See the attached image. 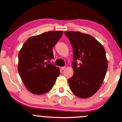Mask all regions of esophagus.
I'll return each instance as SVG.
<instances>
[{"instance_id":"esophagus-1","label":"esophagus","mask_w":122,"mask_h":122,"mask_svg":"<svg viewBox=\"0 0 122 122\" xmlns=\"http://www.w3.org/2000/svg\"><path fill=\"white\" fill-rule=\"evenodd\" d=\"M65 68H66V67H65V66H63V67H61V69L62 70H64Z\"/></svg>"}]
</instances>
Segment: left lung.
<instances>
[{
	"label": "left lung",
	"instance_id": "8db88e82",
	"mask_svg": "<svg viewBox=\"0 0 122 122\" xmlns=\"http://www.w3.org/2000/svg\"><path fill=\"white\" fill-rule=\"evenodd\" d=\"M73 52L72 63L74 73L68 79L71 90L76 96L86 99L100 88L108 67L106 52L102 45L89 34L65 31ZM79 60V64L77 61Z\"/></svg>",
	"mask_w": 122,
	"mask_h": 122
}]
</instances>
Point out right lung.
I'll use <instances>...</instances> for the list:
<instances>
[{
	"label": "right lung",
	"instance_id": "obj_1",
	"mask_svg": "<svg viewBox=\"0 0 122 122\" xmlns=\"http://www.w3.org/2000/svg\"><path fill=\"white\" fill-rule=\"evenodd\" d=\"M63 31H49L28 38L19 53L18 71L27 89L41 95L51 89L60 71L59 67L47 63L54 59L52 48Z\"/></svg>",
	"mask_w": 122,
	"mask_h": 122
}]
</instances>
